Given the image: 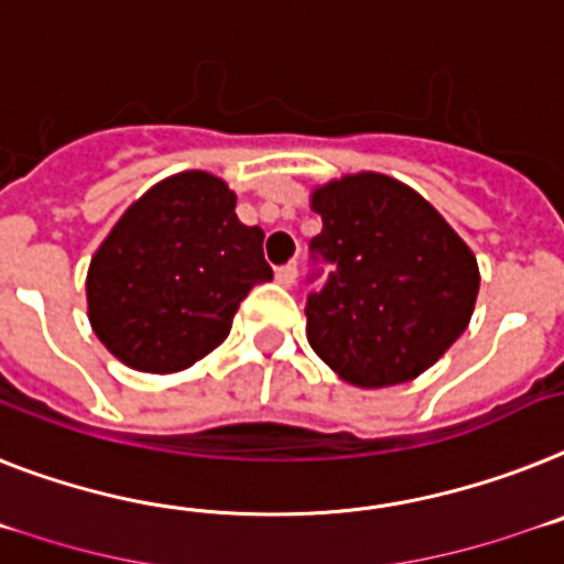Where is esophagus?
Listing matches in <instances>:
<instances>
[{"label":"esophagus","instance_id":"obj_1","mask_svg":"<svg viewBox=\"0 0 564 564\" xmlns=\"http://www.w3.org/2000/svg\"><path fill=\"white\" fill-rule=\"evenodd\" d=\"M274 281H278V283H281V286H286V290H290L292 283L297 281V267H295V263H286V267L278 269V272H274Z\"/></svg>","mask_w":564,"mask_h":564}]
</instances>
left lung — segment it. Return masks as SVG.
<instances>
[{
    "label": "left lung",
    "instance_id": "1",
    "mask_svg": "<svg viewBox=\"0 0 564 564\" xmlns=\"http://www.w3.org/2000/svg\"><path fill=\"white\" fill-rule=\"evenodd\" d=\"M310 206L324 224L310 249L335 267L306 301L310 347L361 390L419 378L470 324V246L415 188L378 172L329 180Z\"/></svg>",
    "mask_w": 564,
    "mask_h": 564
}]
</instances>
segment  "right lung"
Segmentation results:
<instances>
[{
  "instance_id": "1",
  "label": "right lung",
  "mask_w": 564,
  "mask_h": 564,
  "mask_svg": "<svg viewBox=\"0 0 564 564\" xmlns=\"http://www.w3.org/2000/svg\"><path fill=\"white\" fill-rule=\"evenodd\" d=\"M235 200L215 174H172L99 243L85 278L88 321L126 367L188 370L224 344L254 283L272 281L263 229L240 224Z\"/></svg>"
}]
</instances>
